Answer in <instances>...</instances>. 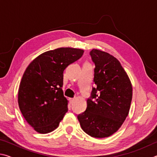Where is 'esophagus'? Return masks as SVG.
I'll return each mask as SVG.
<instances>
[{
    "label": "esophagus",
    "mask_w": 157,
    "mask_h": 157,
    "mask_svg": "<svg viewBox=\"0 0 157 157\" xmlns=\"http://www.w3.org/2000/svg\"><path fill=\"white\" fill-rule=\"evenodd\" d=\"M69 101H70L71 104H73L74 101H75V99H74V98H70V99H69Z\"/></svg>",
    "instance_id": "1"
}]
</instances>
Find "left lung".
<instances>
[{
	"instance_id": "obj_1",
	"label": "left lung",
	"mask_w": 157,
	"mask_h": 157,
	"mask_svg": "<svg viewBox=\"0 0 157 157\" xmlns=\"http://www.w3.org/2000/svg\"><path fill=\"white\" fill-rule=\"evenodd\" d=\"M90 55L95 65V87L86 101V109L78 119L89 136L106 138L118 131L128 116L132 86L120 62L113 55L97 49H93Z\"/></svg>"
}]
</instances>
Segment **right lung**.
I'll return each instance as SVG.
<instances>
[{
  "label": "right lung",
  "mask_w": 157,
  "mask_h": 157,
  "mask_svg": "<svg viewBox=\"0 0 157 157\" xmlns=\"http://www.w3.org/2000/svg\"><path fill=\"white\" fill-rule=\"evenodd\" d=\"M84 50L59 48L42 53L26 68L18 92V103L28 123L40 134L57 128L68 111L63 96V71L80 58Z\"/></svg>",
  "instance_id": "right-lung-1"
}]
</instances>
